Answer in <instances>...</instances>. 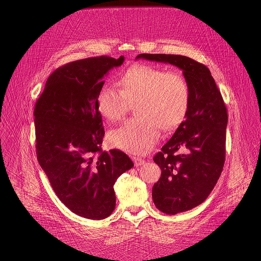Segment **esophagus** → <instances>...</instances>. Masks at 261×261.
I'll use <instances>...</instances> for the list:
<instances>
[{"label": "esophagus", "mask_w": 261, "mask_h": 261, "mask_svg": "<svg viewBox=\"0 0 261 261\" xmlns=\"http://www.w3.org/2000/svg\"><path fill=\"white\" fill-rule=\"evenodd\" d=\"M132 160H133V162H135V165H136V166H140V165H143V164L146 163V161L143 160V159H141V158L133 156Z\"/></svg>", "instance_id": "1"}]
</instances>
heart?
Wrapping results in <instances>:
<instances>
[{"instance_id":"heart-1","label":"heart","mask_w":261,"mask_h":261,"mask_svg":"<svg viewBox=\"0 0 261 261\" xmlns=\"http://www.w3.org/2000/svg\"><path fill=\"white\" fill-rule=\"evenodd\" d=\"M118 86L103 85L97 97L99 113L112 122L121 119L129 102H134L136 116L109 133L110 144L117 149L146 153L156 143L161 127L173 130L186 117L191 92L179 71L135 64L120 76Z\"/></svg>"}]
</instances>
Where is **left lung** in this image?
Here are the masks:
<instances>
[{
    "mask_svg": "<svg viewBox=\"0 0 261 261\" xmlns=\"http://www.w3.org/2000/svg\"><path fill=\"white\" fill-rule=\"evenodd\" d=\"M136 59L170 63L183 70L191 98L185 120L153 156L162 169L152 187L156 208L174 215L210 196L223 170L227 109L210 69L179 55L140 54Z\"/></svg>",
    "mask_w": 261,
    "mask_h": 261,
    "instance_id": "left-lung-1",
    "label": "left lung"
}]
</instances>
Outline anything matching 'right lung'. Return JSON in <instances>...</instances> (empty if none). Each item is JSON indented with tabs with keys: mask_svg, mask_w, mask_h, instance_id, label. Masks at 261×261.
Returning a JSON list of instances; mask_svg holds the SVG:
<instances>
[{
	"mask_svg": "<svg viewBox=\"0 0 261 261\" xmlns=\"http://www.w3.org/2000/svg\"><path fill=\"white\" fill-rule=\"evenodd\" d=\"M123 62V56H100L62 65L48 78L34 109L39 164L62 203L89 219L112 214L113 185L134 166L119 149L102 151L105 129L97 106L103 77Z\"/></svg>",
	"mask_w": 261,
	"mask_h": 261,
	"instance_id": "obj_1",
	"label": "right lung"
}]
</instances>
